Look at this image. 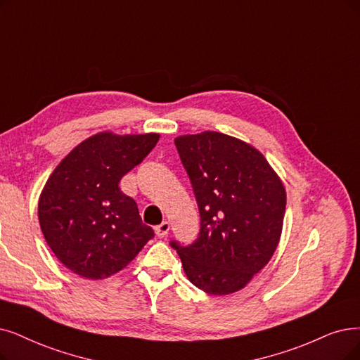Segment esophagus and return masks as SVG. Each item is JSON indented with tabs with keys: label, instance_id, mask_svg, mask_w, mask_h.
<instances>
[{
	"label": "esophagus",
	"instance_id": "1",
	"mask_svg": "<svg viewBox=\"0 0 360 360\" xmlns=\"http://www.w3.org/2000/svg\"><path fill=\"white\" fill-rule=\"evenodd\" d=\"M169 232V223L168 221H162L160 226L155 227V233L158 238H165Z\"/></svg>",
	"mask_w": 360,
	"mask_h": 360
}]
</instances>
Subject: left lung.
Masks as SVG:
<instances>
[{
  "label": "left lung",
  "instance_id": "1",
  "mask_svg": "<svg viewBox=\"0 0 360 360\" xmlns=\"http://www.w3.org/2000/svg\"><path fill=\"white\" fill-rule=\"evenodd\" d=\"M200 214L195 243L176 248L188 279L211 295L251 282L276 251L286 207L285 186L264 155L217 131L174 139Z\"/></svg>",
  "mask_w": 360,
  "mask_h": 360
}]
</instances>
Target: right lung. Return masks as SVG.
<instances>
[{
  "label": "right lung",
  "instance_id": "1",
  "mask_svg": "<svg viewBox=\"0 0 360 360\" xmlns=\"http://www.w3.org/2000/svg\"><path fill=\"white\" fill-rule=\"evenodd\" d=\"M158 133H97L54 168L38 199V220L59 262L85 279H106L153 238L120 181L160 140Z\"/></svg>",
  "mask_w": 360,
  "mask_h": 360
}]
</instances>
